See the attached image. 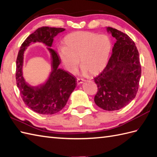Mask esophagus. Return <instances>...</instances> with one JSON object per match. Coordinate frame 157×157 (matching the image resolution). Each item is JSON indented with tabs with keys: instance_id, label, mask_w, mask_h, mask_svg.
I'll list each match as a JSON object with an SVG mask.
<instances>
[{
	"instance_id": "obj_1",
	"label": "esophagus",
	"mask_w": 157,
	"mask_h": 157,
	"mask_svg": "<svg viewBox=\"0 0 157 157\" xmlns=\"http://www.w3.org/2000/svg\"><path fill=\"white\" fill-rule=\"evenodd\" d=\"M85 81L84 79H82V78H77V80H76V82H77V84L78 85H81V84L83 83V82H85Z\"/></svg>"
}]
</instances>
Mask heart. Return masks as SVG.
<instances>
[{
	"label": "heart",
	"mask_w": 157,
	"mask_h": 157,
	"mask_svg": "<svg viewBox=\"0 0 157 157\" xmlns=\"http://www.w3.org/2000/svg\"><path fill=\"white\" fill-rule=\"evenodd\" d=\"M63 47L57 54L65 69L71 74L77 72L80 63L82 75H97L108 62L111 42L109 38L88 31H76L67 34L63 40Z\"/></svg>",
	"instance_id": "heart-1"
}]
</instances>
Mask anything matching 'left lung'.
Segmentation results:
<instances>
[{
	"instance_id": "8db88e82",
	"label": "left lung",
	"mask_w": 157,
	"mask_h": 157,
	"mask_svg": "<svg viewBox=\"0 0 157 157\" xmlns=\"http://www.w3.org/2000/svg\"><path fill=\"white\" fill-rule=\"evenodd\" d=\"M107 32L116 39L112 55L101 73L95 77L98 91L94 102L105 110H117L135 98L141 76L139 54L127 34L111 27Z\"/></svg>"
}]
</instances>
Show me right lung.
<instances>
[{
  "label": "right lung",
  "instance_id": "right-lung-1",
  "mask_svg": "<svg viewBox=\"0 0 157 157\" xmlns=\"http://www.w3.org/2000/svg\"><path fill=\"white\" fill-rule=\"evenodd\" d=\"M65 30L63 28L48 26L36 29L22 44L17 59V85L25 104L33 111L41 114H53L59 112L66 105L70 95L76 86V78L69 72L59 68L61 61L57 52L51 47L54 38ZM42 42L48 47L51 54L52 72L43 85L33 87L25 81L22 67L24 53L31 43Z\"/></svg>",
  "mask_w": 157,
  "mask_h": 157
}]
</instances>
